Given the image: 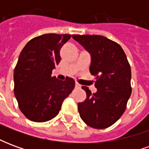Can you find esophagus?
<instances>
[{
    "instance_id": "obj_1",
    "label": "esophagus",
    "mask_w": 149,
    "mask_h": 149,
    "mask_svg": "<svg viewBox=\"0 0 149 149\" xmlns=\"http://www.w3.org/2000/svg\"><path fill=\"white\" fill-rule=\"evenodd\" d=\"M75 87L77 88H81V84H79L78 83H76V84H75Z\"/></svg>"
}]
</instances>
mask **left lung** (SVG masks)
Instances as JSON below:
<instances>
[{
	"label": "left lung",
	"instance_id": "left-lung-1",
	"mask_svg": "<svg viewBox=\"0 0 149 149\" xmlns=\"http://www.w3.org/2000/svg\"><path fill=\"white\" fill-rule=\"evenodd\" d=\"M91 53V74L96 77V93L83 86L87 94L78 103L83 121L97 129L110 127L126 109L131 96V68L121 46L99 35H72Z\"/></svg>",
	"mask_w": 149,
	"mask_h": 149
}]
</instances>
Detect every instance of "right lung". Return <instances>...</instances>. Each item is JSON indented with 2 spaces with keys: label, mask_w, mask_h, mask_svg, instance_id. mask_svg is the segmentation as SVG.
Segmentation results:
<instances>
[{
  "label": "right lung",
  "mask_w": 149,
  "mask_h": 149,
  "mask_svg": "<svg viewBox=\"0 0 149 149\" xmlns=\"http://www.w3.org/2000/svg\"><path fill=\"white\" fill-rule=\"evenodd\" d=\"M68 34H44L30 40L22 49L14 68V94L24 116L34 122L54 118L71 93L75 81H59L52 71L61 61L60 51Z\"/></svg>",
  "instance_id": "1"
}]
</instances>
